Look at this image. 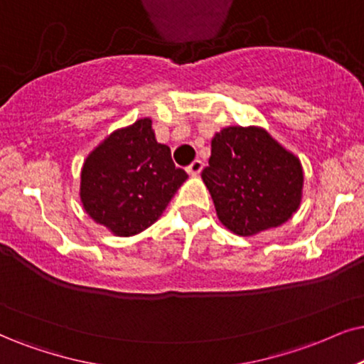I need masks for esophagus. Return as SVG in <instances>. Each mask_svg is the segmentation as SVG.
Returning <instances> with one entry per match:
<instances>
[{
  "mask_svg": "<svg viewBox=\"0 0 364 364\" xmlns=\"http://www.w3.org/2000/svg\"><path fill=\"white\" fill-rule=\"evenodd\" d=\"M201 169H203V161L200 159H195L193 163L190 164V166L186 168V171L191 174V176H196V174L201 173Z\"/></svg>",
  "mask_w": 364,
  "mask_h": 364,
  "instance_id": "obj_1",
  "label": "esophagus"
}]
</instances>
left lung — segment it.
I'll return each mask as SVG.
<instances>
[{
  "instance_id": "obj_1",
  "label": "left lung",
  "mask_w": 364,
  "mask_h": 364,
  "mask_svg": "<svg viewBox=\"0 0 364 364\" xmlns=\"http://www.w3.org/2000/svg\"><path fill=\"white\" fill-rule=\"evenodd\" d=\"M201 178L220 222L242 237L287 222L301 203L304 181L296 156L259 127L218 132Z\"/></svg>"
}]
</instances>
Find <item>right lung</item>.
Masks as SVG:
<instances>
[{
    "instance_id": "add662e5",
    "label": "right lung",
    "mask_w": 364,
    "mask_h": 364,
    "mask_svg": "<svg viewBox=\"0 0 364 364\" xmlns=\"http://www.w3.org/2000/svg\"><path fill=\"white\" fill-rule=\"evenodd\" d=\"M80 178L87 213L116 235L131 237L159 218L188 174L156 141L151 119H139L92 151Z\"/></svg>"
}]
</instances>
